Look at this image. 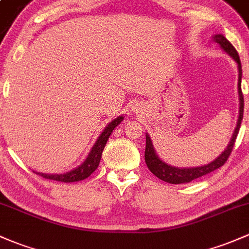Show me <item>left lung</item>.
I'll list each match as a JSON object with an SVG mask.
<instances>
[{"label":"left lung","mask_w":249,"mask_h":249,"mask_svg":"<svg viewBox=\"0 0 249 249\" xmlns=\"http://www.w3.org/2000/svg\"><path fill=\"white\" fill-rule=\"evenodd\" d=\"M213 40L217 42L218 45L228 53L229 55L237 63V68H239V97H240V114H239V120H237L236 128H235V132L232 134V138L229 142L228 147L224 152H222L220 157H217V159H215L213 161H211L210 164L204 165V166L199 167H191V168H179V167H173L167 165L166 162L161 161V160L158 158L154 151L153 145H152V141L149 139L148 134H146V149H145V161L147 164V167L149 168L152 173L154 176H157L158 178L161 179V180L167 181L171 184H184V183H190V181L195 180V179L202 177V176L208 175V173L213 172V171L217 170L221 166H223L226 164V161L228 160L229 156H231L232 148H234L235 141H236V136L239 134L240 125H241V121L243 117V95L241 90V77H242V70H241V61H240V57L237 51L235 50V47L232 46L231 42L226 39V36H223L222 34H217V36H213Z\"/></svg>","instance_id":"left-lung-1"}]
</instances>
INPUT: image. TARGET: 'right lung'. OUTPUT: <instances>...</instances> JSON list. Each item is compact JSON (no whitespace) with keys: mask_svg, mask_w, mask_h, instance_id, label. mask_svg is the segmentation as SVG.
<instances>
[{"mask_svg":"<svg viewBox=\"0 0 249 249\" xmlns=\"http://www.w3.org/2000/svg\"><path fill=\"white\" fill-rule=\"evenodd\" d=\"M122 120H124V116H119L107 125L106 129L103 130V133L100 135V138L97 139L96 143L93 145L91 152H90L89 156H88L87 160H85L82 165H79L77 168L70 171V172L63 173V175H45V173H39V175L45 179L63 181V183H72V181H79L88 178L93 171L98 167V165H100V160L101 157H102L104 146H106L107 141H108L109 136H110L114 128L116 127L117 124H121Z\"/></svg>","mask_w":249,"mask_h":249,"instance_id":"1","label":"right lung"}]
</instances>
